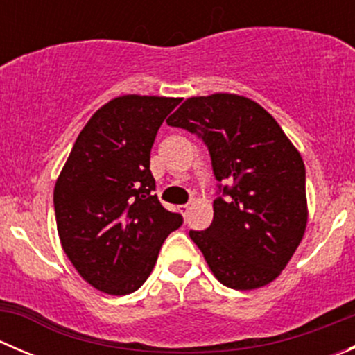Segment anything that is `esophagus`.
I'll return each mask as SVG.
<instances>
[{
    "label": "esophagus",
    "instance_id": "esophagus-1",
    "mask_svg": "<svg viewBox=\"0 0 355 355\" xmlns=\"http://www.w3.org/2000/svg\"><path fill=\"white\" fill-rule=\"evenodd\" d=\"M189 209H191V207H189V204H180V206H178V213H180L184 218H187Z\"/></svg>",
    "mask_w": 355,
    "mask_h": 355
}]
</instances>
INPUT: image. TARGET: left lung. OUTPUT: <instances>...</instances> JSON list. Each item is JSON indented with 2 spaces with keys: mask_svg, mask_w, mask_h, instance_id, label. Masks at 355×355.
<instances>
[{
  "mask_svg": "<svg viewBox=\"0 0 355 355\" xmlns=\"http://www.w3.org/2000/svg\"><path fill=\"white\" fill-rule=\"evenodd\" d=\"M166 123L198 134L216 180L232 184L227 199H214L211 227L189 234L209 270L234 290L271 284L306 232L300 153L263 106L230 92L185 99Z\"/></svg>",
  "mask_w": 355,
  "mask_h": 355,
  "instance_id": "left-lung-1",
  "label": "left lung"
}]
</instances>
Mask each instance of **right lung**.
Returning <instances> with one entry per match:
<instances>
[{"instance_id": "add662e5", "label": "right lung", "mask_w": 355, "mask_h": 355, "mask_svg": "<svg viewBox=\"0 0 355 355\" xmlns=\"http://www.w3.org/2000/svg\"><path fill=\"white\" fill-rule=\"evenodd\" d=\"M180 98L125 94L78 134L55 185L60 242L82 278L108 295L135 292L182 216L153 196L157 128Z\"/></svg>"}]
</instances>
